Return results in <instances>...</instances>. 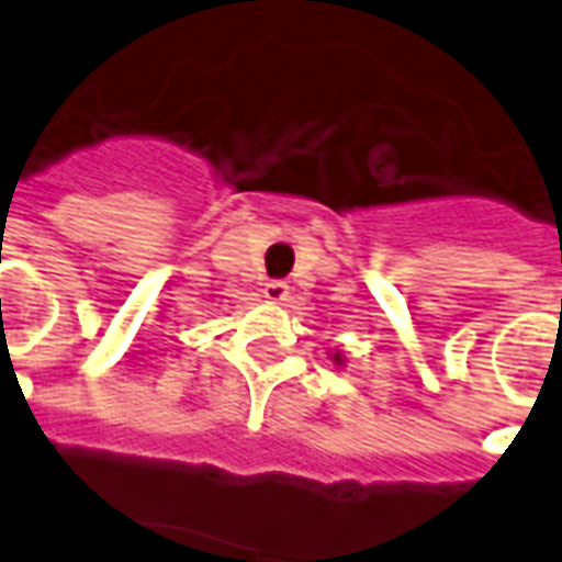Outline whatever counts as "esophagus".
<instances>
[{"instance_id": "1", "label": "esophagus", "mask_w": 562, "mask_h": 562, "mask_svg": "<svg viewBox=\"0 0 562 562\" xmlns=\"http://www.w3.org/2000/svg\"><path fill=\"white\" fill-rule=\"evenodd\" d=\"M265 297L271 300V303H282V300H289V282L268 280L265 282Z\"/></svg>"}]
</instances>
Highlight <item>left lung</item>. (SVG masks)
<instances>
[{"label": "left lung", "mask_w": 562, "mask_h": 562, "mask_svg": "<svg viewBox=\"0 0 562 562\" xmlns=\"http://www.w3.org/2000/svg\"><path fill=\"white\" fill-rule=\"evenodd\" d=\"M333 359H335V364H344V356H341V352H335Z\"/></svg>", "instance_id": "8db88e82"}]
</instances>
